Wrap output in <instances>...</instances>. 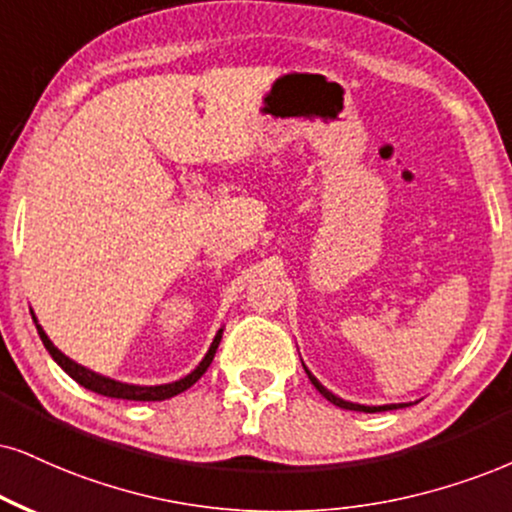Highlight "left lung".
<instances>
[{
    "instance_id": "8db88e82",
    "label": "left lung",
    "mask_w": 512,
    "mask_h": 512,
    "mask_svg": "<svg viewBox=\"0 0 512 512\" xmlns=\"http://www.w3.org/2000/svg\"><path fill=\"white\" fill-rule=\"evenodd\" d=\"M304 370H306V365H304ZM306 375H308V380L313 382V387L320 391V394L325 396L327 401L330 403H334V406H339V408H346V410H361V413H380V410H396V408H406V406H410V403H387V406H363V403H351V401H344V399H339V396H334L332 391H327L323 384H320L318 380H315V377L311 375V372L306 370Z\"/></svg>"
}]
</instances>
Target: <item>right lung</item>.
I'll return each instance as SVG.
<instances>
[{
	"mask_svg": "<svg viewBox=\"0 0 512 512\" xmlns=\"http://www.w3.org/2000/svg\"><path fill=\"white\" fill-rule=\"evenodd\" d=\"M33 320H35V315H33ZM37 334H40L44 349L52 353L54 361L59 363L61 368L66 370L68 375H71L73 380L80 384V387L90 389V391H94V394L109 396V399L166 401V399H170V396H178L180 391H185V389L192 387V384L197 382L201 375H204V372L208 370V365H211V361H213V356H216V349H218V344H220V337H223V330H218L216 339H213V344H211V349H208V353L204 356V361H201L197 368L189 372L187 377H182V380L170 382V384H156V387H140V384H125V382L109 380V377H104V375H97V372L82 368V365L71 361V358H68L66 353H61L59 349H56V346L52 344V339H49L47 334H44V330H42L40 325H37Z\"/></svg>",
	"mask_w": 512,
	"mask_h": 512,
	"instance_id": "add662e5",
	"label": "right lung"
}]
</instances>
